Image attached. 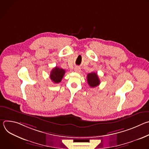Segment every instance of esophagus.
I'll return each mask as SVG.
<instances>
[{"label": "esophagus", "instance_id": "1", "mask_svg": "<svg viewBox=\"0 0 149 149\" xmlns=\"http://www.w3.org/2000/svg\"><path fill=\"white\" fill-rule=\"evenodd\" d=\"M74 70H75V71L76 72L79 73V72H81V69H80V68H79V67H76L75 68Z\"/></svg>", "mask_w": 149, "mask_h": 149}]
</instances>
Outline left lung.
<instances>
[{
  "mask_svg": "<svg viewBox=\"0 0 149 149\" xmlns=\"http://www.w3.org/2000/svg\"><path fill=\"white\" fill-rule=\"evenodd\" d=\"M87 82L89 86L92 88L98 86L100 84V81L98 76L95 72L89 73L87 75Z\"/></svg>",
  "mask_w": 149,
  "mask_h": 149,
  "instance_id": "obj_1",
  "label": "left lung"
}]
</instances>
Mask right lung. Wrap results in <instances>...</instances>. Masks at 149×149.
Returning <instances> with one entry per match:
<instances>
[{
	"label": "right lung",
	"mask_w": 149,
	"mask_h": 149,
	"mask_svg": "<svg viewBox=\"0 0 149 149\" xmlns=\"http://www.w3.org/2000/svg\"><path fill=\"white\" fill-rule=\"evenodd\" d=\"M65 73V71L64 70L56 67L54 68L51 71L50 78L52 82L55 84H58L61 81Z\"/></svg>",
	"instance_id": "right-lung-1"
}]
</instances>
